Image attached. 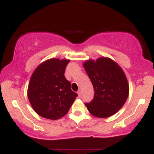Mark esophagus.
<instances>
[{
  "label": "esophagus",
  "mask_w": 154,
  "mask_h": 154,
  "mask_svg": "<svg viewBox=\"0 0 154 154\" xmlns=\"http://www.w3.org/2000/svg\"><path fill=\"white\" fill-rule=\"evenodd\" d=\"M77 94H78V96L79 97V98H80V97L82 96V92H81L80 90L77 91Z\"/></svg>",
  "instance_id": "34e87169"
}]
</instances>
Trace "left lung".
I'll list each match as a JSON object with an SVG mask.
<instances>
[{
  "label": "left lung",
  "instance_id": "left-lung-1",
  "mask_svg": "<svg viewBox=\"0 0 154 154\" xmlns=\"http://www.w3.org/2000/svg\"><path fill=\"white\" fill-rule=\"evenodd\" d=\"M94 88V98L85 103L94 116L106 118L123 106L129 95V83L121 66L108 57L88 59L83 63Z\"/></svg>",
  "mask_w": 154,
  "mask_h": 154
}]
</instances>
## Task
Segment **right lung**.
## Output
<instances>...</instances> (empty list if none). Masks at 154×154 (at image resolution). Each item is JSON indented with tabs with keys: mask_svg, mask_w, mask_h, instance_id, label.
I'll use <instances>...</instances> for the list:
<instances>
[{
	"mask_svg": "<svg viewBox=\"0 0 154 154\" xmlns=\"http://www.w3.org/2000/svg\"><path fill=\"white\" fill-rule=\"evenodd\" d=\"M69 59H50L38 65L33 72L27 88L32 107L39 116L59 119L67 114L77 94L64 76Z\"/></svg>",
	"mask_w": 154,
	"mask_h": 154,
	"instance_id": "add662e5",
	"label": "right lung"
}]
</instances>
